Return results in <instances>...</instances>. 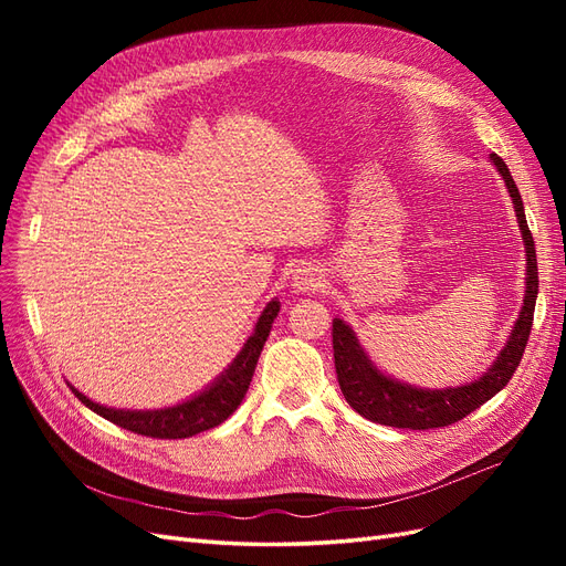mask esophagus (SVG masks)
Wrapping results in <instances>:
<instances>
[{
    "label": "esophagus",
    "instance_id": "esophagus-1",
    "mask_svg": "<svg viewBox=\"0 0 566 566\" xmlns=\"http://www.w3.org/2000/svg\"><path fill=\"white\" fill-rule=\"evenodd\" d=\"M293 285L300 290V293H312V290H318L323 285V273L318 266L304 264V266L295 269Z\"/></svg>",
    "mask_w": 566,
    "mask_h": 566
}]
</instances>
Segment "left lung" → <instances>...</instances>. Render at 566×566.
<instances>
[{"instance_id":"1","label":"left lung","mask_w":566,"mask_h":566,"mask_svg":"<svg viewBox=\"0 0 566 566\" xmlns=\"http://www.w3.org/2000/svg\"><path fill=\"white\" fill-rule=\"evenodd\" d=\"M491 160L505 179L512 205L517 212V224L522 231V241L526 248V290H524V306L520 318L512 328L505 347L501 349L493 366L482 375V378L468 382L462 387L447 389H420L406 382L391 380L373 366L366 352L358 345L354 331L345 321H333V352H335V373L342 394L347 403L366 420L401 427V430H434V427H447L465 416L474 408L486 403L493 394H499L517 370L522 354L526 349L531 325H534V310L538 295V264H536V248L534 235L528 231L524 217V202L517 191L515 179L510 177V169L503 158L491 153Z\"/></svg>"}]
</instances>
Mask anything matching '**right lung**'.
I'll list each match as a JSON object with an SVG mask.
<instances>
[{
    "label": "right lung",
    "instance_id": "add662e5",
    "mask_svg": "<svg viewBox=\"0 0 566 566\" xmlns=\"http://www.w3.org/2000/svg\"><path fill=\"white\" fill-rule=\"evenodd\" d=\"M281 302L271 300L266 310L262 312L260 321L254 325V333L248 337L245 347L233 358V364L219 375V378L200 391L198 397L188 399L172 408H158V410H119V408H106L101 403H94L92 399L84 397L73 385L75 397L92 408L101 418L111 420L113 424L123 427L134 434L150 437V439H186L196 437L205 430L224 422L233 410L241 406L245 391L252 382V373L256 368V358H260L264 342L271 333V323L279 316Z\"/></svg>",
    "mask_w": 566,
    "mask_h": 566
}]
</instances>
